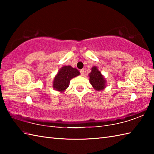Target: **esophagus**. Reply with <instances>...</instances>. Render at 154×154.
I'll return each instance as SVG.
<instances>
[{"label": "esophagus", "mask_w": 154, "mask_h": 154, "mask_svg": "<svg viewBox=\"0 0 154 154\" xmlns=\"http://www.w3.org/2000/svg\"><path fill=\"white\" fill-rule=\"evenodd\" d=\"M80 73L81 75H84V69H81L80 70Z\"/></svg>", "instance_id": "esophagus-1"}]
</instances>
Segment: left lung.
Listing matches in <instances>:
<instances>
[{"mask_svg":"<svg viewBox=\"0 0 154 154\" xmlns=\"http://www.w3.org/2000/svg\"><path fill=\"white\" fill-rule=\"evenodd\" d=\"M89 77L90 83L94 88V89L100 91L104 89L106 81L97 67H93L92 68L91 73H89Z\"/></svg>","mask_w":154,"mask_h":154,"instance_id":"1","label":"left lung"}]
</instances>
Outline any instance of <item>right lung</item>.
Listing matches in <instances>:
<instances>
[{
	"label": "right lung",
	"instance_id": "right-lung-1",
	"mask_svg": "<svg viewBox=\"0 0 154 154\" xmlns=\"http://www.w3.org/2000/svg\"><path fill=\"white\" fill-rule=\"evenodd\" d=\"M80 74L77 69L71 66H64L60 69L54 79V88L59 91H63L69 85L70 80Z\"/></svg>",
	"mask_w": 154,
	"mask_h": 154
}]
</instances>
